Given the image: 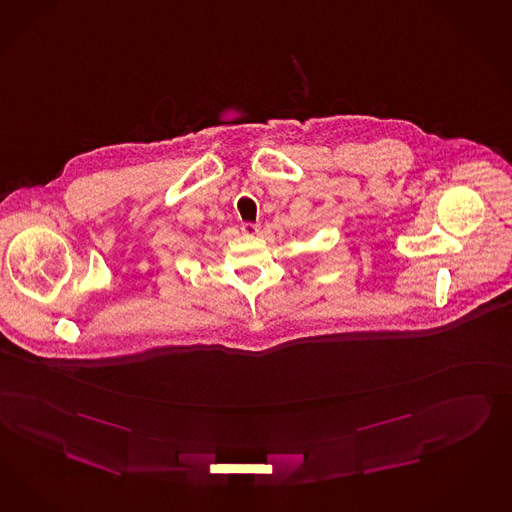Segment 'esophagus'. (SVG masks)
I'll return each mask as SVG.
<instances>
[{
    "label": "esophagus",
    "mask_w": 512,
    "mask_h": 512,
    "mask_svg": "<svg viewBox=\"0 0 512 512\" xmlns=\"http://www.w3.org/2000/svg\"><path fill=\"white\" fill-rule=\"evenodd\" d=\"M241 230L245 235H258L260 233V224H254V222H245L243 226H241Z\"/></svg>",
    "instance_id": "34e87169"
}]
</instances>
